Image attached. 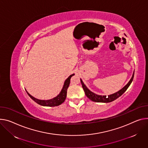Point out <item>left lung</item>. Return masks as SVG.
Returning a JSON list of instances; mask_svg holds the SVG:
<instances>
[{
  "mask_svg": "<svg viewBox=\"0 0 148 148\" xmlns=\"http://www.w3.org/2000/svg\"><path fill=\"white\" fill-rule=\"evenodd\" d=\"M134 73H135V71L133 72V74L132 75V77L131 78V79H130V81L129 82V83L121 90H120L119 91L112 94V95H110L108 96H100V95H97L96 94L92 92V91H91L86 86V85L84 84V83L83 82L82 79L80 78V81H81L82 84V87L83 88L85 92V94L86 96L90 99L91 100H92V101H95V102H101V103H109L111 101H114V100L117 99V98H119L120 96H122L123 94L126 91V90L128 88V87H129V86L130 85L131 83L132 82L133 79V77H134Z\"/></svg>",
  "mask_w": 148,
  "mask_h": 148,
  "instance_id": "left-lung-1",
  "label": "left lung"
}]
</instances>
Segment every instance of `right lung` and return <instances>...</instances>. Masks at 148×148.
<instances>
[{
  "label": "right lung",
  "instance_id": "obj_1",
  "mask_svg": "<svg viewBox=\"0 0 148 148\" xmlns=\"http://www.w3.org/2000/svg\"><path fill=\"white\" fill-rule=\"evenodd\" d=\"M74 75V74L70 75L68 78L66 79V80L64 82L63 87L59 95L57 97L53 98L52 99L47 100H39V99H36V98L34 97L33 96H32L26 90V92H27L28 95H29V96L38 104H40V105L43 106H48V107H55V106H59V105L61 104L65 101V100L66 99L67 88H68V87H69V85L70 83V79H71V77L73 76Z\"/></svg>",
  "mask_w": 148,
  "mask_h": 148
}]
</instances>
